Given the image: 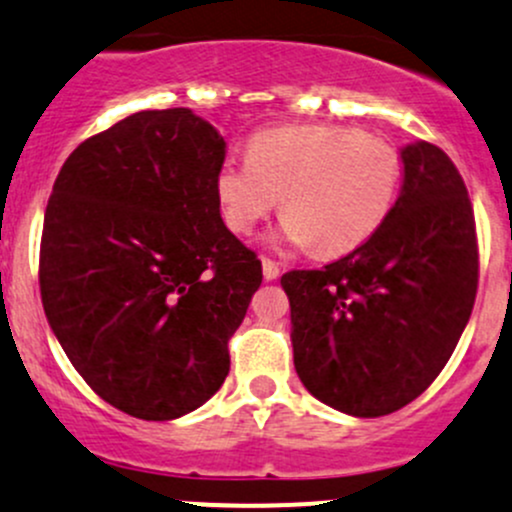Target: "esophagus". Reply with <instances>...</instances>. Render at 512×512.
Masks as SVG:
<instances>
[{"label":"esophagus","mask_w":512,"mask_h":512,"mask_svg":"<svg viewBox=\"0 0 512 512\" xmlns=\"http://www.w3.org/2000/svg\"><path fill=\"white\" fill-rule=\"evenodd\" d=\"M261 266H263V278H266V281H276V278L281 276V268H278V263L273 261V258L261 256Z\"/></svg>","instance_id":"esophagus-1"}]
</instances>
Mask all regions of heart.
Returning a JSON list of instances; mask_svg holds the SVG:
<instances>
[{
    "instance_id": "1",
    "label": "heart",
    "mask_w": 512,
    "mask_h": 512,
    "mask_svg": "<svg viewBox=\"0 0 512 512\" xmlns=\"http://www.w3.org/2000/svg\"><path fill=\"white\" fill-rule=\"evenodd\" d=\"M399 179L402 157L389 142L347 125H281L249 140L246 162H221L214 192L234 234H251L281 197L278 239L342 256L387 221Z\"/></svg>"
}]
</instances>
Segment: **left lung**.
I'll use <instances>...</instances> for the list:
<instances>
[{
	"mask_svg": "<svg viewBox=\"0 0 512 512\" xmlns=\"http://www.w3.org/2000/svg\"><path fill=\"white\" fill-rule=\"evenodd\" d=\"M387 221L352 254L283 273L293 365L328 407L362 419L414 402L449 362L478 291L471 199L441 147L402 150Z\"/></svg>",
	"mask_w": 512,
	"mask_h": 512,
	"instance_id": "obj_1",
	"label": "left lung"
}]
</instances>
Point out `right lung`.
Segmentation results:
<instances>
[{
    "label": "right lung",
    "instance_id": "obj_1",
    "mask_svg": "<svg viewBox=\"0 0 512 512\" xmlns=\"http://www.w3.org/2000/svg\"><path fill=\"white\" fill-rule=\"evenodd\" d=\"M226 142L189 108L140 110L63 162L44 217V313L88 387L170 421L229 374L261 261L219 214Z\"/></svg>",
    "mask_w": 512,
    "mask_h": 512
}]
</instances>
